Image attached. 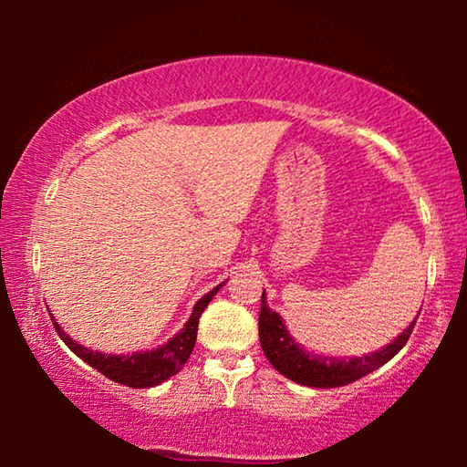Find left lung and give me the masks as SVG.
Instances as JSON below:
<instances>
[{
	"instance_id": "1",
	"label": "left lung",
	"mask_w": 467,
	"mask_h": 467,
	"mask_svg": "<svg viewBox=\"0 0 467 467\" xmlns=\"http://www.w3.org/2000/svg\"><path fill=\"white\" fill-rule=\"evenodd\" d=\"M414 323L417 321H412L410 327L401 331L389 347L376 350V353L355 357V359H334V357L312 355L293 342L278 312L267 308L264 291L259 312V340L264 355L276 368V372L286 376L293 382H299V385L331 389L359 380L366 374L385 366L389 359H393L404 348L408 337H410Z\"/></svg>"
}]
</instances>
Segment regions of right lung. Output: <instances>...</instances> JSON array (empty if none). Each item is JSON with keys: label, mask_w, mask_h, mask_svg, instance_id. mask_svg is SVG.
I'll return each mask as SVG.
<instances>
[{"label": "right lung", "mask_w": 467, "mask_h": 467, "mask_svg": "<svg viewBox=\"0 0 467 467\" xmlns=\"http://www.w3.org/2000/svg\"><path fill=\"white\" fill-rule=\"evenodd\" d=\"M219 289L221 285L214 286L213 291L206 293V296L195 304L193 315H191L181 334H176L168 344H163V347H159L155 350H146V353H133V355L98 353V350L80 347V344L74 342L67 334H63V329L55 323V318H53V325L61 340L72 348V353L78 355L82 361L88 363V366L99 369V372L108 376L110 380L120 382V385H127V387H133V389L155 387V385H161L163 380H168L170 376L181 372L184 363H187L191 353H193L197 325H200L202 312Z\"/></svg>", "instance_id": "1"}]
</instances>
